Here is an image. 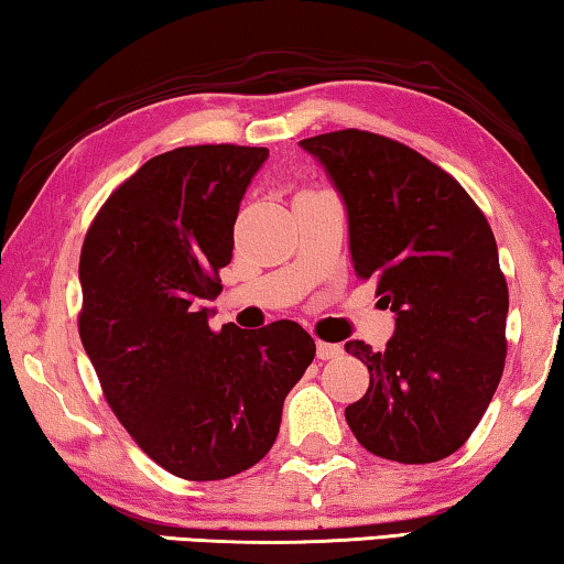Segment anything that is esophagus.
Masks as SVG:
<instances>
[{"instance_id": "1", "label": "esophagus", "mask_w": 564, "mask_h": 564, "mask_svg": "<svg viewBox=\"0 0 564 564\" xmlns=\"http://www.w3.org/2000/svg\"><path fill=\"white\" fill-rule=\"evenodd\" d=\"M340 356H343V348L338 343L317 340V358H321V361H330V358H340Z\"/></svg>"}]
</instances>
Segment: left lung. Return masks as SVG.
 Masks as SVG:
<instances>
[{"label":"left lung","mask_w":564,"mask_h":564,"mask_svg":"<svg viewBox=\"0 0 564 564\" xmlns=\"http://www.w3.org/2000/svg\"><path fill=\"white\" fill-rule=\"evenodd\" d=\"M346 200L358 280L397 313L383 350L348 340L369 391L346 406L379 458L435 463L478 427L506 364L509 288L484 210L451 173L389 137L340 129L300 142Z\"/></svg>","instance_id":"obj_1"}]
</instances>
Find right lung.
I'll use <instances>...</instances> for the list:
<instances>
[{"instance_id":"right-lung-1","label":"right lung","mask_w":564,"mask_h":564,"mask_svg":"<svg viewBox=\"0 0 564 564\" xmlns=\"http://www.w3.org/2000/svg\"><path fill=\"white\" fill-rule=\"evenodd\" d=\"M267 147L195 144L147 160L88 226L78 333L106 404L150 458L221 480L274 445L282 404L315 358L295 321L214 330L234 224Z\"/></svg>"}]
</instances>
